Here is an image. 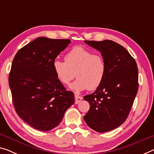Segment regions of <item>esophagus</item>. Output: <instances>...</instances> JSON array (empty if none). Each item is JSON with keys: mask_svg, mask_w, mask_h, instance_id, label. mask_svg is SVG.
<instances>
[{"mask_svg": "<svg viewBox=\"0 0 154 154\" xmlns=\"http://www.w3.org/2000/svg\"><path fill=\"white\" fill-rule=\"evenodd\" d=\"M82 100V96H80L79 95H77V94H75V104L79 103Z\"/></svg>", "mask_w": 154, "mask_h": 154, "instance_id": "obj_1", "label": "esophagus"}]
</instances>
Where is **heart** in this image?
<instances>
[{"label":"heart","instance_id":"1","mask_svg":"<svg viewBox=\"0 0 154 154\" xmlns=\"http://www.w3.org/2000/svg\"><path fill=\"white\" fill-rule=\"evenodd\" d=\"M52 69L57 79L64 85L69 84L75 74L77 80L69 87L73 91L80 92L98 88L105 79L107 65L101 55L77 46L65 54V61L55 59Z\"/></svg>","mask_w":154,"mask_h":154}]
</instances>
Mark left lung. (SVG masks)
Here are the masks:
<instances>
[{
  "label": "left lung",
  "instance_id": "8db88e82",
  "mask_svg": "<svg viewBox=\"0 0 154 154\" xmlns=\"http://www.w3.org/2000/svg\"><path fill=\"white\" fill-rule=\"evenodd\" d=\"M100 51L107 65L103 83L84 96L90 105L84 116L87 125L98 132L117 128L127 119L138 89V69L128 51L114 41H85Z\"/></svg>",
  "mask_w": 154,
  "mask_h": 154
}]
</instances>
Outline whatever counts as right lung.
Instances as JSON below:
<instances>
[{
    "instance_id": "add662e5",
    "label": "right lung",
    "mask_w": 154,
    "mask_h": 154,
    "mask_svg": "<svg viewBox=\"0 0 154 154\" xmlns=\"http://www.w3.org/2000/svg\"><path fill=\"white\" fill-rule=\"evenodd\" d=\"M70 42L39 37L22 47L14 58L9 85L14 108L34 129H54L74 103V93L66 90L52 69L53 61Z\"/></svg>"
}]
</instances>
